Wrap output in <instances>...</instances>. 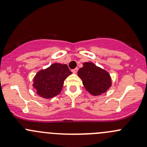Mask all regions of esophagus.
<instances>
[{"mask_svg": "<svg viewBox=\"0 0 147 147\" xmlns=\"http://www.w3.org/2000/svg\"><path fill=\"white\" fill-rule=\"evenodd\" d=\"M78 68H75V69H72V72H73L74 74H76V73H77V72H78Z\"/></svg>", "mask_w": 147, "mask_h": 147, "instance_id": "34e87169", "label": "esophagus"}]
</instances>
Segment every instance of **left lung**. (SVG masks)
Listing matches in <instances>:
<instances>
[{"label":"left lung","mask_w":147,"mask_h":147,"mask_svg":"<svg viewBox=\"0 0 147 147\" xmlns=\"http://www.w3.org/2000/svg\"><path fill=\"white\" fill-rule=\"evenodd\" d=\"M78 75L82 80L86 90L93 96L105 94L112 86V78L109 72L90 62L83 63Z\"/></svg>","instance_id":"obj_1"}]
</instances>
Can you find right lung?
I'll use <instances>...</instances> for the list:
<instances>
[{"label": "right lung", "instance_id": "obj_1", "mask_svg": "<svg viewBox=\"0 0 147 147\" xmlns=\"http://www.w3.org/2000/svg\"><path fill=\"white\" fill-rule=\"evenodd\" d=\"M72 73L66 64L53 63L37 72L32 80V86L38 96L44 99L53 98L60 94L65 80Z\"/></svg>", "mask_w": 147, "mask_h": 147}]
</instances>
